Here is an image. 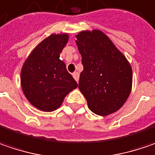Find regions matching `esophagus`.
Here are the masks:
<instances>
[{"label":"esophagus","mask_w":155,"mask_h":155,"mask_svg":"<svg viewBox=\"0 0 155 155\" xmlns=\"http://www.w3.org/2000/svg\"><path fill=\"white\" fill-rule=\"evenodd\" d=\"M72 76H73L74 79L77 82H78V80H79V73H78V72H74V73L72 74Z\"/></svg>","instance_id":"esophagus-1"}]
</instances>
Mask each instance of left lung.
<instances>
[{
	"mask_svg": "<svg viewBox=\"0 0 155 155\" xmlns=\"http://www.w3.org/2000/svg\"><path fill=\"white\" fill-rule=\"evenodd\" d=\"M84 70L78 88L95 114L107 116L125 104L132 90L133 71L127 59L100 30L76 35Z\"/></svg>",
	"mask_w": 155,
	"mask_h": 155,
	"instance_id": "8db88e82",
	"label": "left lung"
}]
</instances>
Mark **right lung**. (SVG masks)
<instances>
[{"label": "right lung", "mask_w": 155, "mask_h": 155, "mask_svg": "<svg viewBox=\"0 0 155 155\" xmlns=\"http://www.w3.org/2000/svg\"><path fill=\"white\" fill-rule=\"evenodd\" d=\"M68 34H52L30 53L21 71V85L29 103L43 112L60 107L65 96L78 87L65 64L59 59Z\"/></svg>", "instance_id": "right-lung-1"}]
</instances>
